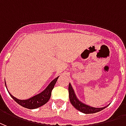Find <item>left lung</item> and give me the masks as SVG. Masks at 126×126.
Listing matches in <instances>:
<instances>
[{
  "label": "left lung",
  "instance_id": "8db88e82",
  "mask_svg": "<svg viewBox=\"0 0 126 126\" xmlns=\"http://www.w3.org/2000/svg\"><path fill=\"white\" fill-rule=\"evenodd\" d=\"M68 92H69V99L71 103V104L74 106L77 110H79V111L82 112L83 113H86V114H89V113H94L99 112L101 110H104L105 108L107 106L103 107H100V108H97V107H93L91 106H89L88 105L85 104L82 101H80L78 97L76 95V93L74 92V89L72 88V85L70 83H69V86H68Z\"/></svg>",
  "mask_w": 126,
  "mask_h": 126
}]
</instances>
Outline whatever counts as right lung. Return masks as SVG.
Wrapping results in <instances>:
<instances>
[{"instance_id":"add662e5","label":"right lung","mask_w":126,"mask_h":126,"mask_svg":"<svg viewBox=\"0 0 126 126\" xmlns=\"http://www.w3.org/2000/svg\"><path fill=\"white\" fill-rule=\"evenodd\" d=\"M58 77H58L56 79H54L52 82L47 85V87L43 91L39 93V94H36V95H35L33 97H31L29 99H16V97L13 96L9 91L8 92H9V94L11 95V97L18 104L21 105L22 107H25V108H27V109H30V110L36 109V108H38V107H41L42 105H45L47 102L49 101V99H50V97H51L52 91L54 89V85L56 84V82ZM5 86H6V82H5ZM6 89H7V88H6Z\"/></svg>"}]
</instances>
